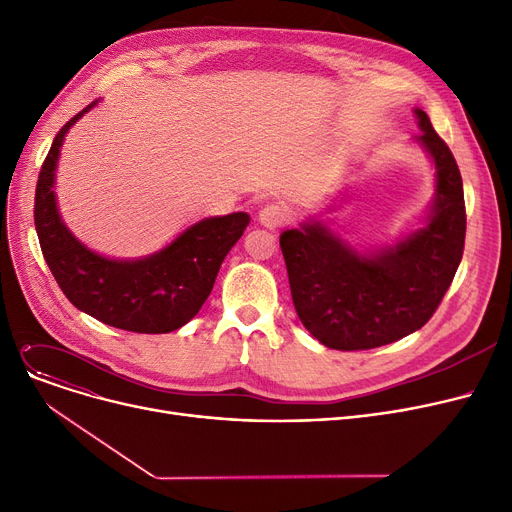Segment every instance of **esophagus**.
<instances>
[{"mask_svg": "<svg viewBox=\"0 0 512 512\" xmlns=\"http://www.w3.org/2000/svg\"><path fill=\"white\" fill-rule=\"evenodd\" d=\"M259 222L265 226V228H280L288 222V209L278 203V201H272L267 203L261 211H259Z\"/></svg>", "mask_w": 512, "mask_h": 512, "instance_id": "esophagus-1", "label": "esophagus"}]
</instances>
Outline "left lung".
<instances>
[{
	"instance_id": "obj_1",
	"label": "left lung",
	"mask_w": 512,
	"mask_h": 512,
	"mask_svg": "<svg viewBox=\"0 0 512 512\" xmlns=\"http://www.w3.org/2000/svg\"><path fill=\"white\" fill-rule=\"evenodd\" d=\"M415 114L419 143L436 164V201L425 228L367 257L319 222L280 236L294 309L303 326L336 351H367L423 328L463 259V178L427 114Z\"/></svg>"
}]
</instances>
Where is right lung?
Here are the masks:
<instances>
[{
    "mask_svg": "<svg viewBox=\"0 0 512 512\" xmlns=\"http://www.w3.org/2000/svg\"><path fill=\"white\" fill-rule=\"evenodd\" d=\"M95 103L60 128L41 166L35 191L39 245L53 278L76 309L126 332L168 334L199 313L224 257L251 218L238 211L201 220L164 251L137 261L105 259L80 245L62 224L51 188L64 134Z\"/></svg>",
    "mask_w": 512,
    "mask_h": 512,
    "instance_id": "1",
    "label": "right lung"
}]
</instances>
